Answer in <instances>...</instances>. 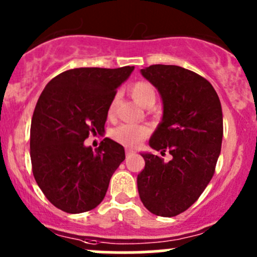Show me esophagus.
<instances>
[{
	"mask_svg": "<svg viewBox=\"0 0 257 257\" xmlns=\"http://www.w3.org/2000/svg\"><path fill=\"white\" fill-rule=\"evenodd\" d=\"M132 155H134V152L133 150H126V157H132Z\"/></svg>",
	"mask_w": 257,
	"mask_h": 257,
	"instance_id": "34e87169",
	"label": "esophagus"
}]
</instances>
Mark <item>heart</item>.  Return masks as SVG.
<instances>
[{"mask_svg":"<svg viewBox=\"0 0 257 257\" xmlns=\"http://www.w3.org/2000/svg\"><path fill=\"white\" fill-rule=\"evenodd\" d=\"M129 92H131L133 99L143 107H152L157 100V92H155L152 83L147 82V80H137V82L132 83L131 87H129ZM114 108H115V99H113L109 108H108V116L109 118H113ZM149 133V128L144 124L125 123L114 128L110 136L116 143L124 145L126 148H136L144 139L148 138Z\"/></svg>","mask_w":257,"mask_h":257,"instance_id":"heart-1","label":"heart"}]
</instances>
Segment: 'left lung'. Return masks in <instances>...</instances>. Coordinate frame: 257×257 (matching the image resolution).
Instances as JSON below:
<instances>
[{
  "label": "left lung",
  "instance_id": "1",
  "mask_svg": "<svg viewBox=\"0 0 257 257\" xmlns=\"http://www.w3.org/2000/svg\"><path fill=\"white\" fill-rule=\"evenodd\" d=\"M142 74L158 88L164 105L149 144L163 157L169 153L172 160L142 154L139 196L153 214L177 216L198 200L214 177L224 131L221 104L209 80L183 67L153 64Z\"/></svg>",
  "mask_w": 257,
  "mask_h": 257
}]
</instances>
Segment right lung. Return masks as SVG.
<instances>
[{"mask_svg": "<svg viewBox=\"0 0 257 257\" xmlns=\"http://www.w3.org/2000/svg\"><path fill=\"white\" fill-rule=\"evenodd\" d=\"M133 69H68L49 80L38 98L31 123L32 173L56 208L79 214L104 199L113 173L125 159L124 148L104 138L93 152L84 141L104 132L116 88Z\"/></svg>", "mask_w": 257, "mask_h": 257, "instance_id": "right-lung-1", "label": "right lung"}]
</instances>
